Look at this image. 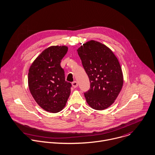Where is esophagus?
<instances>
[{"label":"esophagus","instance_id":"esophagus-1","mask_svg":"<svg viewBox=\"0 0 155 155\" xmlns=\"http://www.w3.org/2000/svg\"><path fill=\"white\" fill-rule=\"evenodd\" d=\"M72 85H73V87L74 88H76L78 86V82L76 81H74V82H72Z\"/></svg>","mask_w":155,"mask_h":155}]
</instances>
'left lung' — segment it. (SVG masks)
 I'll use <instances>...</instances> for the list:
<instances>
[{"label":"left lung","mask_w":155,"mask_h":155,"mask_svg":"<svg viewBox=\"0 0 155 155\" xmlns=\"http://www.w3.org/2000/svg\"><path fill=\"white\" fill-rule=\"evenodd\" d=\"M77 51L90 83V89L84 93L87 103L95 110L109 107L123 84L117 58L108 47L94 40L83 44Z\"/></svg>","instance_id":"1"}]
</instances>
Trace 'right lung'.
<instances>
[{"mask_svg":"<svg viewBox=\"0 0 155 155\" xmlns=\"http://www.w3.org/2000/svg\"><path fill=\"white\" fill-rule=\"evenodd\" d=\"M68 51L65 46H52L44 50L31 65L28 74L30 91L44 110L57 113L66 105L71 84L67 82L61 59Z\"/></svg>","mask_w":155,"mask_h":155,"instance_id":"obj_1","label":"right lung"}]
</instances>
